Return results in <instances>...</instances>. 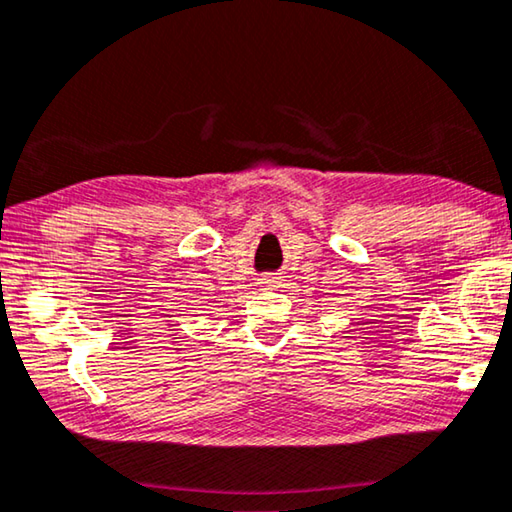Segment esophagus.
Instances as JSON below:
<instances>
[{
  "label": "esophagus",
  "instance_id": "esophagus-1",
  "mask_svg": "<svg viewBox=\"0 0 512 512\" xmlns=\"http://www.w3.org/2000/svg\"><path fill=\"white\" fill-rule=\"evenodd\" d=\"M258 286H261V288H276V286H281V276H276V274H263L261 279H258Z\"/></svg>",
  "mask_w": 512,
  "mask_h": 512
}]
</instances>
